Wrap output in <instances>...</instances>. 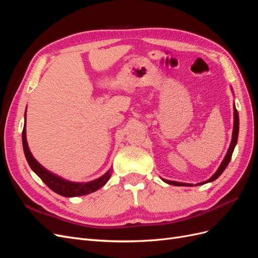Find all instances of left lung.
I'll return each instance as SVG.
<instances>
[{
	"label": "left lung",
	"instance_id": "left-lung-1",
	"mask_svg": "<svg viewBox=\"0 0 258 258\" xmlns=\"http://www.w3.org/2000/svg\"><path fill=\"white\" fill-rule=\"evenodd\" d=\"M238 135H239V114H238V111L236 106L233 105V130H232V137H231V142H230V146L228 148L227 151V154H226L224 160L222 161L221 166L218 167V169L216 170V172L211 176L209 179H207L206 182H202V183H198L196 185H202V184H206V183H210V182H213L215 181V179L220 176L223 172L224 170L227 168L228 163L231 159V156H232V153H233V150H235V146L238 142ZM163 182H166L168 184H171V185H175V186H192V184H187V183H179V182H175V181H169V179H165L162 178Z\"/></svg>",
	"mask_w": 258,
	"mask_h": 258
}]
</instances>
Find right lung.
<instances>
[{"instance_id":"add662e5","label":"right lung","mask_w":258,"mask_h":258,"mask_svg":"<svg viewBox=\"0 0 258 258\" xmlns=\"http://www.w3.org/2000/svg\"><path fill=\"white\" fill-rule=\"evenodd\" d=\"M26 117H27V113L25 114V126H23V130H22L23 152H25V156L30 168L34 171V172L37 174V176L40 177L51 190L64 197H77V196H84V195H88L90 192L96 191L106 184V182L110 179L112 175L111 170H108L104 175H102L99 178L93 179V181H90L87 183H76V182H70L68 179L62 178L54 173L50 172V171H48L47 169H45L41 163L33 157V155L30 152V148L27 142V136H26Z\"/></svg>"}]
</instances>
